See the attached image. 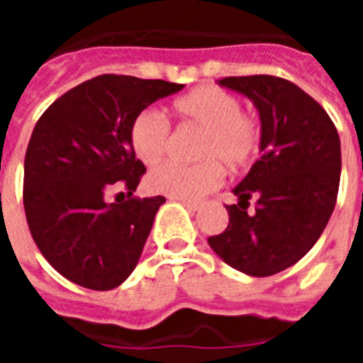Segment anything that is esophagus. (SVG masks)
<instances>
[{
    "mask_svg": "<svg viewBox=\"0 0 363 363\" xmlns=\"http://www.w3.org/2000/svg\"><path fill=\"white\" fill-rule=\"evenodd\" d=\"M174 200L182 201V203H184L189 211H198V209H200V201H196V200H185V198H174Z\"/></svg>",
    "mask_w": 363,
    "mask_h": 363,
    "instance_id": "1",
    "label": "esophagus"
}]
</instances>
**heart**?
<instances>
[{
  "label": "heart",
  "mask_w": 363,
  "mask_h": 363,
  "mask_svg": "<svg viewBox=\"0 0 363 363\" xmlns=\"http://www.w3.org/2000/svg\"><path fill=\"white\" fill-rule=\"evenodd\" d=\"M182 121L201 127L198 154L205 156L196 163L167 162L147 176L152 192L172 198L196 200L223 182L225 163L238 171L256 158L262 130L255 118L242 112V104L230 92L216 85L192 89L174 101ZM171 142V123L162 112L145 108L130 125V145L138 160L156 165L165 156Z\"/></svg>",
  "instance_id": "1"
}]
</instances>
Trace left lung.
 Returning <instances> with one entry per match:
<instances>
[{
  "label": "left lung",
  "mask_w": 363,
  "mask_h": 363,
  "mask_svg": "<svg viewBox=\"0 0 363 363\" xmlns=\"http://www.w3.org/2000/svg\"><path fill=\"white\" fill-rule=\"evenodd\" d=\"M220 85L255 101L262 120V156L225 205L229 225L209 236L227 265L249 277H271L311 251L335 209L342 154L335 123L322 105L289 79L230 76ZM255 197V211L247 213Z\"/></svg>",
  "instance_id": "obj_1"
}]
</instances>
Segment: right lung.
<instances>
[{
  "label": "right lung",
  "instance_id": "obj_1",
  "mask_svg": "<svg viewBox=\"0 0 363 363\" xmlns=\"http://www.w3.org/2000/svg\"><path fill=\"white\" fill-rule=\"evenodd\" d=\"M182 89L101 74L60 96L38 120L25 154V214L41 255L67 280L108 291L134 271L165 198L133 196L147 169L130 145V125ZM114 190L128 200L105 201Z\"/></svg>",
  "mask_w": 363,
  "mask_h": 363
}]
</instances>
